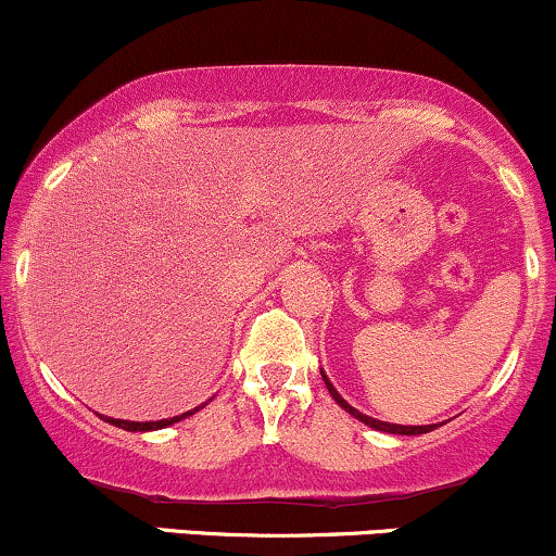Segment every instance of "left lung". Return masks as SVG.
I'll return each instance as SVG.
<instances>
[{
	"label": "left lung",
	"instance_id": "obj_1",
	"mask_svg": "<svg viewBox=\"0 0 556 556\" xmlns=\"http://www.w3.org/2000/svg\"><path fill=\"white\" fill-rule=\"evenodd\" d=\"M320 376H324V372H320ZM324 383H326V388H329V393L333 396V401H337V404L342 406L344 412H350L352 417H357V419H359V422H365V425L376 427V430H380V432H391V434H422V432H430V430H434V425H425V427H406V425H391V422H380V419L367 417V414L357 412V409H354V406L346 404V401H344L342 396H339L337 388H333V386L329 383V378H326V376H324Z\"/></svg>",
	"mask_w": 556,
	"mask_h": 556
}]
</instances>
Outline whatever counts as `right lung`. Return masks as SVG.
<instances>
[{"label": "right lung", "mask_w": 556, "mask_h": 556, "mask_svg": "<svg viewBox=\"0 0 556 556\" xmlns=\"http://www.w3.org/2000/svg\"><path fill=\"white\" fill-rule=\"evenodd\" d=\"M202 406H204V404H202ZM202 406H197V409H191V412L180 414V417H170V419H160V422H126V419H111V417H105V422H111V425L122 427V430H129V432H147V430H163V427H168V425H173V422H180V419H184V417H191V414H193V412H199V409H202Z\"/></svg>", "instance_id": "add662e5"}]
</instances>
